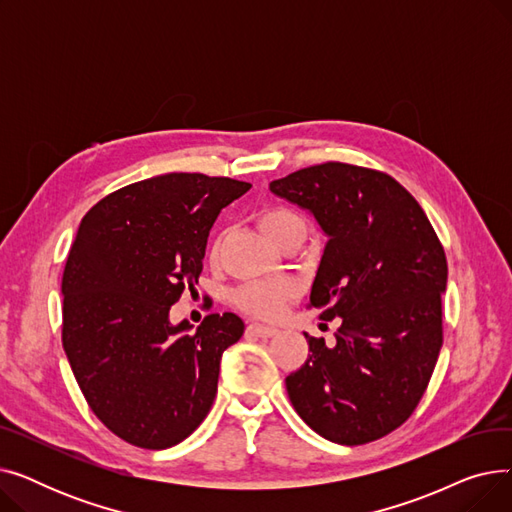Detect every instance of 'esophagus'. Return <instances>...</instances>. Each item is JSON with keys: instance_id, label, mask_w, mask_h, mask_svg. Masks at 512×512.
Here are the masks:
<instances>
[{"instance_id": "34e87169", "label": "esophagus", "mask_w": 512, "mask_h": 512, "mask_svg": "<svg viewBox=\"0 0 512 512\" xmlns=\"http://www.w3.org/2000/svg\"><path fill=\"white\" fill-rule=\"evenodd\" d=\"M247 332L249 334H253V336H259V338H272L278 330L276 328H272V326H263V324H251L249 328H247Z\"/></svg>"}]
</instances>
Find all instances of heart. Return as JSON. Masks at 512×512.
<instances>
[{"instance_id": "obj_1", "label": "heart", "mask_w": 512, "mask_h": 512, "mask_svg": "<svg viewBox=\"0 0 512 512\" xmlns=\"http://www.w3.org/2000/svg\"><path fill=\"white\" fill-rule=\"evenodd\" d=\"M303 220L297 213L286 207H272L265 209L259 218V224L267 236H276L280 230L301 224ZM294 292V286L290 282H253L245 288H240L236 294V301L242 309H247L261 317H272L280 311L284 299H288Z\"/></svg>"}]
</instances>
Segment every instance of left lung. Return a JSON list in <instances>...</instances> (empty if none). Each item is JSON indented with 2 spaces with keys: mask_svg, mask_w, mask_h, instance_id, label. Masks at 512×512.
I'll return each mask as SVG.
<instances>
[{
  "mask_svg": "<svg viewBox=\"0 0 512 512\" xmlns=\"http://www.w3.org/2000/svg\"><path fill=\"white\" fill-rule=\"evenodd\" d=\"M324 232L309 307L340 319L336 344L309 342L286 378L294 411L336 444L373 442L405 423L442 348L444 249L419 203L394 178L357 166H311L270 182Z\"/></svg>",
  "mask_w": 512,
  "mask_h": 512,
  "instance_id": "8db88e82",
  "label": "left lung"
}]
</instances>
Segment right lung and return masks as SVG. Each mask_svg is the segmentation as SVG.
Wrapping results in <instances>:
<instances>
[{
	"label": "right lung",
	"instance_id": "right-lung-1",
	"mask_svg": "<svg viewBox=\"0 0 512 512\" xmlns=\"http://www.w3.org/2000/svg\"><path fill=\"white\" fill-rule=\"evenodd\" d=\"M249 182L164 174L107 195L78 226L62 278V342L89 407L151 450L191 436L218 392L220 359L245 324L211 313L193 332L170 307L203 270L209 230Z\"/></svg>",
	"mask_w": 512,
	"mask_h": 512
}]
</instances>
